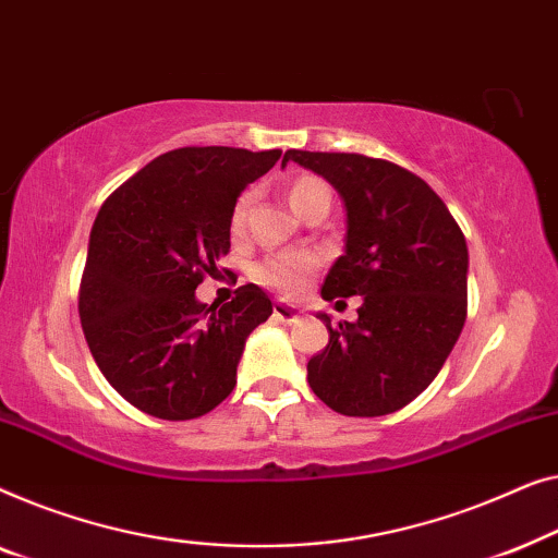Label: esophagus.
Here are the masks:
<instances>
[{
  "mask_svg": "<svg viewBox=\"0 0 558 558\" xmlns=\"http://www.w3.org/2000/svg\"><path fill=\"white\" fill-rule=\"evenodd\" d=\"M272 316L282 324H295L298 318H301V311L295 308V305H288V303H276V308H272Z\"/></svg>",
  "mask_w": 558,
  "mask_h": 558,
  "instance_id": "esophagus-1",
  "label": "esophagus"
}]
</instances>
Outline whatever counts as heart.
I'll use <instances>...</instances> for the list:
<instances>
[{"instance_id": "1", "label": "heart", "mask_w": 558, "mask_h": 558, "mask_svg": "<svg viewBox=\"0 0 558 558\" xmlns=\"http://www.w3.org/2000/svg\"><path fill=\"white\" fill-rule=\"evenodd\" d=\"M326 192H328L326 184L316 177L298 179V182L290 186V192H288L290 209L301 211L305 202L316 197V194H326ZM247 204H250V194L240 197V202L234 204L232 219H230V227L234 234L242 230V225H245ZM313 268H316V257L308 253H278V255L265 257L260 265H255L253 276L257 282H263V286L278 288V290H282V293H298V290L305 286V280H308Z\"/></svg>"}]
</instances>
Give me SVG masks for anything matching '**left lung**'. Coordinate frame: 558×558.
<instances>
[{
    "label": "left lung",
    "instance_id": "left-lung-1",
    "mask_svg": "<svg viewBox=\"0 0 558 558\" xmlns=\"http://www.w3.org/2000/svg\"><path fill=\"white\" fill-rule=\"evenodd\" d=\"M324 177L347 211L343 255L320 295H361L359 318L328 328L308 361L320 402L347 417H379L420 397L460 339L468 313V245L445 202L397 163L361 154L282 156Z\"/></svg>",
    "mask_w": 558,
    "mask_h": 558
}]
</instances>
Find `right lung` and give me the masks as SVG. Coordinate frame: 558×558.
Here are the masks:
<instances>
[{
  "instance_id": "right-lung-1",
  "label": "right lung",
  "mask_w": 558,
  "mask_h": 558,
  "mask_svg": "<svg viewBox=\"0 0 558 558\" xmlns=\"http://www.w3.org/2000/svg\"><path fill=\"white\" fill-rule=\"evenodd\" d=\"M280 148L186 146L161 154L100 207L81 282V324L108 384L141 412L194 420L234 389L247 336L272 301L255 282L222 308L197 286L230 253V219Z\"/></svg>"
}]
</instances>
